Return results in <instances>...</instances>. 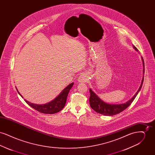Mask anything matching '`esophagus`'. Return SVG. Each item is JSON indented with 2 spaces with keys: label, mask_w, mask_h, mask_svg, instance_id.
<instances>
[{
  "label": "esophagus",
  "mask_w": 155,
  "mask_h": 155,
  "mask_svg": "<svg viewBox=\"0 0 155 155\" xmlns=\"http://www.w3.org/2000/svg\"><path fill=\"white\" fill-rule=\"evenodd\" d=\"M87 81V77L85 74H81L78 78V81L80 83H84V82H86Z\"/></svg>",
  "instance_id": "34e87169"
}]
</instances>
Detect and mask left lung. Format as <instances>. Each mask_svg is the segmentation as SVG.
Segmentation results:
<instances>
[{"label": "left lung", "instance_id": "8db88e82", "mask_svg": "<svg viewBox=\"0 0 155 155\" xmlns=\"http://www.w3.org/2000/svg\"><path fill=\"white\" fill-rule=\"evenodd\" d=\"M133 48L136 51H138V50L135 48V46H133ZM142 63H143V78L140 84V87L138 89L137 92L135 94V95L127 102L125 103H121V104H111L107 103L103 101L91 89L89 88L90 92V97H89V103L91 108L95 111L97 113L103 114L104 116H113L117 114L120 112L124 110L126 108H127L135 99V97L137 96L138 94L140 92V89L142 88V84L143 82V77L145 73V67H144V61L143 59L142 58Z\"/></svg>", "mask_w": 155, "mask_h": 155}]
</instances>
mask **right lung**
I'll return each mask as SVG.
<instances>
[{
  "label": "right lung",
  "mask_w": 155,
  "mask_h": 155,
  "mask_svg": "<svg viewBox=\"0 0 155 155\" xmlns=\"http://www.w3.org/2000/svg\"><path fill=\"white\" fill-rule=\"evenodd\" d=\"M73 85H74V82H72L70 84H69L59 94L58 96H56L53 100H52V101L48 103H45L42 104H38L31 103L25 99H24V101L28 105H30L31 107L34 108V109L38 111L39 112H41L44 114H54L61 110L65 106L68 94L69 93L70 89L72 88ZM17 91L18 94L23 97L22 95L18 92L17 89Z\"/></svg>",
  "instance_id": "add662e5"
}]
</instances>
